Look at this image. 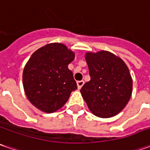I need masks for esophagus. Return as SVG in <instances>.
Listing matches in <instances>:
<instances>
[{
	"mask_svg": "<svg viewBox=\"0 0 150 150\" xmlns=\"http://www.w3.org/2000/svg\"><path fill=\"white\" fill-rule=\"evenodd\" d=\"M77 84H78V89H80L82 87H83V85L84 84V81L83 80H81V81H78L77 82Z\"/></svg>",
	"mask_w": 150,
	"mask_h": 150,
	"instance_id": "obj_1",
	"label": "esophagus"
}]
</instances>
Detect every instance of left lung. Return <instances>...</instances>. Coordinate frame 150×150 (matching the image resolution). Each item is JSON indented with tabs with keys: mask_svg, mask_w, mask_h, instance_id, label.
<instances>
[{
	"mask_svg": "<svg viewBox=\"0 0 150 150\" xmlns=\"http://www.w3.org/2000/svg\"><path fill=\"white\" fill-rule=\"evenodd\" d=\"M90 79L80 92L89 110L99 118H111L124 108L132 95L129 70L118 57L107 51L87 52Z\"/></svg>",
	"mask_w": 150,
	"mask_h": 150,
	"instance_id": "1",
	"label": "left lung"
}]
</instances>
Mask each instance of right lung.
Returning a JSON list of instances; mask_svg holds the SVG:
<instances>
[{
  "mask_svg": "<svg viewBox=\"0 0 150 150\" xmlns=\"http://www.w3.org/2000/svg\"><path fill=\"white\" fill-rule=\"evenodd\" d=\"M74 52L62 43H50L37 50L23 70V88L27 98L38 109L53 112L78 88L68 64Z\"/></svg>",
  "mask_w": 150,
  "mask_h": 150,
  "instance_id": "obj_1",
  "label": "right lung"
}]
</instances>
